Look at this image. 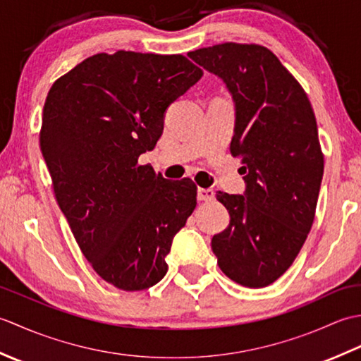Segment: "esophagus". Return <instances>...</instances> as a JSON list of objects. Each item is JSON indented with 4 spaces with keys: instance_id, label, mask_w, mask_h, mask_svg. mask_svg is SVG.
Returning <instances> with one entry per match:
<instances>
[{
    "instance_id": "esophagus-1",
    "label": "esophagus",
    "mask_w": 361,
    "mask_h": 361,
    "mask_svg": "<svg viewBox=\"0 0 361 361\" xmlns=\"http://www.w3.org/2000/svg\"><path fill=\"white\" fill-rule=\"evenodd\" d=\"M197 198L200 202H211L216 198V192H214L212 189H204V188H198V192H197Z\"/></svg>"
}]
</instances>
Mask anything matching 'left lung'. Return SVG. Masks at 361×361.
<instances>
[{"instance_id":"8db88e82","label":"left lung","mask_w":361,"mask_h":361,"mask_svg":"<svg viewBox=\"0 0 361 361\" xmlns=\"http://www.w3.org/2000/svg\"><path fill=\"white\" fill-rule=\"evenodd\" d=\"M188 56L233 96L229 149L242 158L247 183L243 195L217 192L231 220L211 247L229 279L262 288L293 264L315 219L324 172L315 113L299 82L265 46L221 43Z\"/></svg>"}]
</instances>
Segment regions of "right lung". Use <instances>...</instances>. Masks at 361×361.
I'll list each match as a JSON object with an SVG mask.
<instances>
[{
  "label": "right lung",
  "mask_w": 361,
  "mask_h": 361,
  "mask_svg": "<svg viewBox=\"0 0 361 361\" xmlns=\"http://www.w3.org/2000/svg\"><path fill=\"white\" fill-rule=\"evenodd\" d=\"M203 75L181 54H96L52 83L40 147L60 209L104 281L126 291L164 278L175 234L197 206L189 178L137 163L163 135L167 106Z\"/></svg>",
  "instance_id": "add662e5"
}]
</instances>
